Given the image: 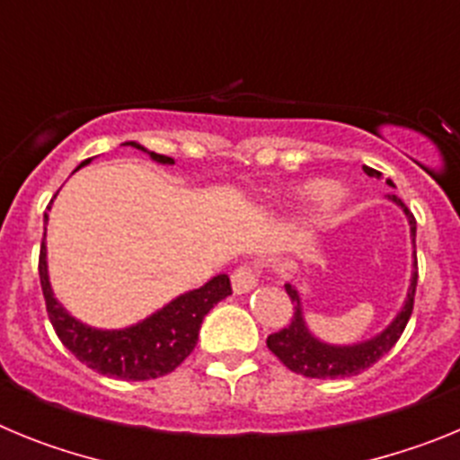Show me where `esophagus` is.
<instances>
[{
  "instance_id": "1",
  "label": "esophagus",
  "mask_w": 460,
  "mask_h": 460,
  "mask_svg": "<svg viewBox=\"0 0 460 460\" xmlns=\"http://www.w3.org/2000/svg\"><path fill=\"white\" fill-rule=\"evenodd\" d=\"M255 286H258V270L253 265H239L233 271V290L237 295L251 292Z\"/></svg>"
}]
</instances>
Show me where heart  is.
Wrapping results in <instances>:
<instances>
[{
  "mask_svg": "<svg viewBox=\"0 0 460 460\" xmlns=\"http://www.w3.org/2000/svg\"><path fill=\"white\" fill-rule=\"evenodd\" d=\"M302 198L308 205H324V202L334 200V186L327 184V181H311V184L304 186Z\"/></svg>",
  "mask_w": 460,
  "mask_h": 460,
  "instance_id": "obj_1",
  "label": "heart"
}]
</instances>
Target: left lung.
<instances>
[{"label":"left lung","instance_id":"1","mask_svg":"<svg viewBox=\"0 0 460 460\" xmlns=\"http://www.w3.org/2000/svg\"><path fill=\"white\" fill-rule=\"evenodd\" d=\"M367 170L368 177L376 174L373 168H364ZM389 186H394L392 181H387ZM392 200L396 205L403 207V211L408 214L410 221V230H412V237L417 234V221L410 214L408 207L401 202V198L392 195ZM286 292L290 295L292 304H295V311H292L290 324L276 332V334L267 336V348L279 357L283 364H286L290 371L299 373V376L306 377H350V376H359L361 371H367L376 364L380 357L387 355L392 350L396 341L401 339L403 334L405 324H408L410 315H412V306H414V292H417V255H414V271H412V280H410V290H408V299H405L403 308L396 315L392 324H389L382 334H377L376 339L364 341V343L357 345H327L320 343L318 339H313L308 334L306 324H304L302 318V306H299V295H296L295 288L288 283Z\"/></svg>","mask_w":460,"mask_h":460}]
</instances>
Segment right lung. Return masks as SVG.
Listing matches in <instances>:
<instances>
[{
    "label": "right lung",
    "instance_id": "right-lung-1",
    "mask_svg": "<svg viewBox=\"0 0 460 460\" xmlns=\"http://www.w3.org/2000/svg\"><path fill=\"white\" fill-rule=\"evenodd\" d=\"M124 145L147 152L137 142H124ZM147 154L158 164H174L172 158L164 156V154ZM89 161L92 158L83 161L80 168L87 165ZM39 279L40 288H43V299H46L48 318H50L59 341L75 355V359L83 361L84 367L108 377H119V380H154V377L168 376L170 371H174L193 352L202 318L214 308V304L233 295L230 279L226 274H218L202 288L177 296L168 306L133 327L119 329V332H101V329H92L71 318L62 304L52 296L46 265V242H40Z\"/></svg>",
    "mask_w": 460,
    "mask_h": 460
}]
</instances>
